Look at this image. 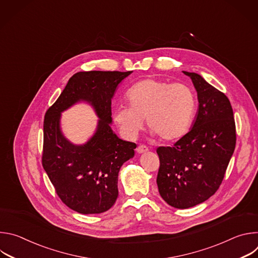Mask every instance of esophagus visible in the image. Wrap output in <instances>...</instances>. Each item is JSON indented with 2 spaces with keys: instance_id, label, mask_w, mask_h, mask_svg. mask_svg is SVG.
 I'll return each mask as SVG.
<instances>
[{
  "instance_id": "1",
  "label": "esophagus",
  "mask_w": 258,
  "mask_h": 258,
  "mask_svg": "<svg viewBox=\"0 0 258 258\" xmlns=\"http://www.w3.org/2000/svg\"><path fill=\"white\" fill-rule=\"evenodd\" d=\"M148 151V147L145 146V145H139L137 147V152L138 153H144V152H147Z\"/></svg>"
}]
</instances>
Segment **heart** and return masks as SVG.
Instances as JSON below:
<instances>
[{
	"mask_svg": "<svg viewBox=\"0 0 258 258\" xmlns=\"http://www.w3.org/2000/svg\"><path fill=\"white\" fill-rule=\"evenodd\" d=\"M130 106H119L112 115L120 133L135 139L147 125L159 139L173 141L185 136L193 121L197 101L194 92L181 83L145 80L127 93Z\"/></svg>",
	"mask_w": 258,
	"mask_h": 258,
	"instance_id": "obj_1",
	"label": "heart"
}]
</instances>
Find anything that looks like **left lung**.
<instances>
[{
  "label": "left lung",
  "instance_id": "1",
  "mask_svg": "<svg viewBox=\"0 0 258 258\" xmlns=\"http://www.w3.org/2000/svg\"><path fill=\"white\" fill-rule=\"evenodd\" d=\"M197 91L193 127L172 146L158 147L157 186L172 207L185 209L211 197L222 183L236 147V124L228 97L195 72L183 71Z\"/></svg>",
  "mask_w": 258,
  "mask_h": 258
}]
</instances>
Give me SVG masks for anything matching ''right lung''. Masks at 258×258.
Masks as SVG:
<instances>
[{
    "label": "right lung",
    "mask_w": 258,
    "mask_h": 258,
    "mask_svg": "<svg viewBox=\"0 0 258 258\" xmlns=\"http://www.w3.org/2000/svg\"><path fill=\"white\" fill-rule=\"evenodd\" d=\"M132 72H78L45 114L43 167L61 201L80 213H101L112 207L118 196V171L135 155L137 145L118 139L109 125L116 87ZM81 99L94 106L100 120L94 137L76 146L61 136L58 119L63 109Z\"/></svg>",
    "instance_id": "obj_1"
}]
</instances>
